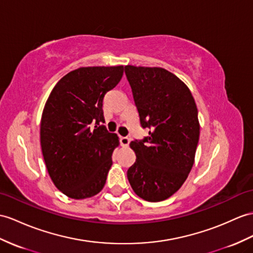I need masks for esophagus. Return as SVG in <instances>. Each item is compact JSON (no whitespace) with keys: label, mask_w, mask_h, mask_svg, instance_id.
<instances>
[{"label":"esophagus","mask_w":253,"mask_h":253,"mask_svg":"<svg viewBox=\"0 0 253 253\" xmlns=\"http://www.w3.org/2000/svg\"><path fill=\"white\" fill-rule=\"evenodd\" d=\"M131 138L127 137V136H122L120 137V144L122 147H127L128 144H130Z\"/></svg>","instance_id":"1"}]
</instances>
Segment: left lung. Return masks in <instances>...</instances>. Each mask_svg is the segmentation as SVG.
<instances>
[{
  "label": "left lung",
  "instance_id": "8db88e82",
  "mask_svg": "<svg viewBox=\"0 0 253 253\" xmlns=\"http://www.w3.org/2000/svg\"><path fill=\"white\" fill-rule=\"evenodd\" d=\"M140 126L148 136L131 141L136 161L127 169L134 192L161 202L177 192L192 169L200 138L198 108L189 88L161 67L125 66Z\"/></svg>",
  "mask_w": 253,
  "mask_h": 253
}]
</instances>
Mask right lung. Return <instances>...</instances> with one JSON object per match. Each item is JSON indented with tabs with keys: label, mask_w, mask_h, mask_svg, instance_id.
I'll use <instances>...</instances> for the list:
<instances>
[{
	"label": "right lung",
	"mask_w": 253,
	"mask_h": 253,
	"mask_svg": "<svg viewBox=\"0 0 253 253\" xmlns=\"http://www.w3.org/2000/svg\"><path fill=\"white\" fill-rule=\"evenodd\" d=\"M125 67H79L54 85L42 110L41 146L54 186L71 199L91 198L103 189L118 136L109 133L103 100Z\"/></svg>",
	"instance_id": "1"
}]
</instances>
